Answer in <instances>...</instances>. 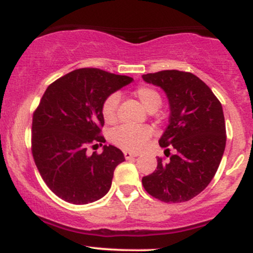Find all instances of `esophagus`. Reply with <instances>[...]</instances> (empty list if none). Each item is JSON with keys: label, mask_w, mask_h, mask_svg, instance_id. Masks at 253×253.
I'll list each match as a JSON object with an SVG mask.
<instances>
[{"label": "esophagus", "mask_w": 253, "mask_h": 253, "mask_svg": "<svg viewBox=\"0 0 253 253\" xmlns=\"http://www.w3.org/2000/svg\"><path fill=\"white\" fill-rule=\"evenodd\" d=\"M124 156H125V158H126V159H130V158H133V157H136V156H138V153L129 152V151H125V152H124Z\"/></svg>", "instance_id": "34e87169"}]
</instances>
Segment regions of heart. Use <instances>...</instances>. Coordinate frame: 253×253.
I'll use <instances>...</instances> for the list:
<instances>
[{
    "mask_svg": "<svg viewBox=\"0 0 253 253\" xmlns=\"http://www.w3.org/2000/svg\"><path fill=\"white\" fill-rule=\"evenodd\" d=\"M133 95L138 98L139 102L146 108L149 112H156L162 104V96L153 86L150 85H138L133 90ZM120 102V96L117 92L110 94L104 100L102 104L103 120L107 124H115L118 120V106ZM152 128L150 126H124L118 127L114 129L110 135V140L115 146L126 151H139L145 146L147 140L152 135Z\"/></svg>",
    "mask_w": 253,
    "mask_h": 253,
    "instance_id": "obj_1",
    "label": "heart"
}]
</instances>
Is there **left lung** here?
<instances>
[{"instance_id":"obj_1","label":"left lung","mask_w":253,"mask_h":253,"mask_svg":"<svg viewBox=\"0 0 253 253\" xmlns=\"http://www.w3.org/2000/svg\"><path fill=\"white\" fill-rule=\"evenodd\" d=\"M169 98V125L159 145L169 161L158 158L157 170L141 179L145 190L163 202H184L199 195L215 175L226 146L222 106L195 75L163 70L143 75ZM175 150L169 155V149Z\"/></svg>"}]
</instances>
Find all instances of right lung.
Wrapping results in <instances>:
<instances>
[{
	"mask_svg": "<svg viewBox=\"0 0 253 253\" xmlns=\"http://www.w3.org/2000/svg\"><path fill=\"white\" fill-rule=\"evenodd\" d=\"M132 81L83 68L58 78L43 92L33 113L32 155L43 182L64 201L86 205L110 189L124 153L113 145H104L102 153L88 155L86 149L106 143L102 104Z\"/></svg>",
	"mask_w": 253,
	"mask_h": 253,
	"instance_id": "obj_1",
	"label": "right lung"
}]
</instances>
